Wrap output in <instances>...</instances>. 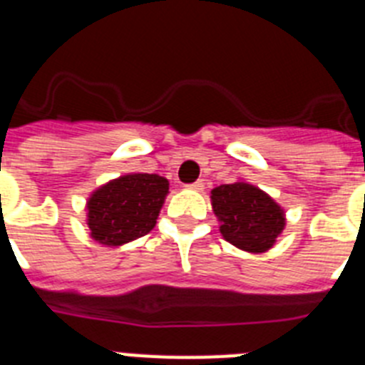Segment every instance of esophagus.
<instances>
[{"label":"esophagus","mask_w":365,"mask_h":365,"mask_svg":"<svg viewBox=\"0 0 365 365\" xmlns=\"http://www.w3.org/2000/svg\"><path fill=\"white\" fill-rule=\"evenodd\" d=\"M202 186H205V182H202V180L199 179V180H195V182H192V185H188V188L190 190H197V192H201Z\"/></svg>","instance_id":"34e87169"}]
</instances>
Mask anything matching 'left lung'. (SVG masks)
Masks as SVG:
<instances>
[{
	"label": "left lung",
	"instance_id": "obj_1",
	"mask_svg": "<svg viewBox=\"0 0 365 365\" xmlns=\"http://www.w3.org/2000/svg\"><path fill=\"white\" fill-rule=\"evenodd\" d=\"M214 214L222 237L247 252H265L285 227L282 206L265 192L247 182L221 185L212 190Z\"/></svg>",
	"mask_w": 365,
	"mask_h": 365
}]
</instances>
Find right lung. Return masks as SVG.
<instances>
[{"instance_id":"obj_1","label":"right lung","mask_w":365,"mask_h":365,"mask_svg":"<svg viewBox=\"0 0 365 365\" xmlns=\"http://www.w3.org/2000/svg\"><path fill=\"white\" fill-rule=\"evenodd\" d=\"M168 188V180L155 173H131L98 188L87 201L91 237L118 247L146 235L157 222Z\"/></svg>"}]
</instances>
